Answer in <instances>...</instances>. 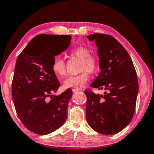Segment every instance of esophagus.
<instances>
[{
    "mask_svg": "<svg viewBox=\"0 0 154 154\" xmlns=\"http://www.w3.org/2000/svg\"><path fill=\"white\" fill-rule=\"evenodd\" d=\"M72 91L74 93H75V92H77V91H80V89H78V88H72Z\"/></svg>",
    "mask_w": 154,
    "mask_h": 154,
    "instance_id": "esophagus-1",
    "label": "esophagus"
}]
</instances>
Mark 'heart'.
<instances>
[{
  "mask_svg": "<svg viewBox=\"0 0 154 154\" xmlns=\"http://www.w3.org/2000/svg\"><path fill=\"white\" fill-rule=\"evenodd\" d=\"M90 50L84 46H77L70 50V54L81 59L80 63V74L75 75H69L64 80L65 88H75L80 89L89 79L87 71L91 74L97 72L99 69V60L97 56L90 53ZM51 69L59 79L63 78L66 74V62L60 56L54 58Z\"/></svg>",
  "mask_w": 154,
  "mask_h": 154,
  "instance_id": "heart-1",
  "label": "heart"
}]
</instances>
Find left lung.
<instances>
[{
    "label": "left lung",
    "instance_id": "1",
    "mask_svg": "<svg viewBox=\"0 0 154 154\" xmlns=\"http://www.w3.org/2000/svg\"><path fill=\"white\" fill-rule=\"evenodd\" d=\"M98 47L101 73L91 87L106 91L96 95L85 90L87 120L93 130L103 134L119 133L133 117L139 91L138 79L130 55L110 35L88 36Z\"/></svg>",
    "mask_w": 154,
    "mask_h": 154
}]
</instances>
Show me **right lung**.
I'll return each instance as SVG.
<instances>
[{"instance_id": "1", "label": "right lung", "mask_w": 154, "mask_h": 154, "mask_svg": "<svg viewBox=\"0 0 154 154\" xmlns=\"http://www.w3.org/2000/svg\"><path fill=\"white\" fill-rule=\"evenodd\" d=\"M55 39L53 53L41 43ZM69 35H38L21 51L16 61L12 82V97L17 114L26 127L33 133L45 135L63 125L67 116V105L72 96L67 89L53 95L60 86L51 69L55 55L63 52L71 42Z\"/></svg>"}]
</instances>
